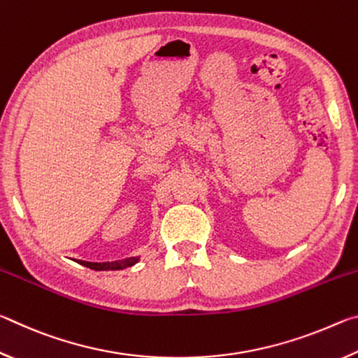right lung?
Here are the masks:
<instances>
[{
  "mask_svg": "<svg viewBox=\"0 0 358 358\" xmlns=\"http://www.w3.org/2000/svg\"><path fill=\"white\" fill-rule=\"evenodd\" d=\"M141 257H128L123 260H113V262H87V260H78V264L83 266H88L92 270H98V271H104V270H123L128 268V266L136 265Z\"/></svg>",
  "mask_w": 358,
  "mask_h": 358,
  "instance_id": "1",
  "label": "right lung"
}]
</instances>
